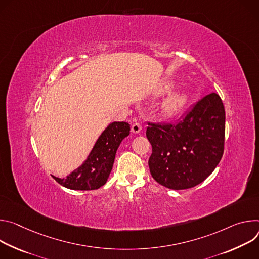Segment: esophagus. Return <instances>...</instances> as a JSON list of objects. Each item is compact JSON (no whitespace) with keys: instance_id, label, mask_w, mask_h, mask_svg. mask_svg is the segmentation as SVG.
I'll list each match as a JSON object with an SVG mask.
<instances>
[{"instance_id":"34e87169","label":"esophagus","mask_w":259,"mask_h":259,"mask_svg":"<svg viewBox=\"0 0 259 259\" xmlns=\"http://www.w3.org/2000/svg\"><path fill=\"white\" fill-rule=\"evenodd\" d=\"M142 131V126L139 122H135L133 125H132V132L134 134H139L140 132Z\"/></svg>"}]
</instances>
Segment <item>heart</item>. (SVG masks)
<instances>
[{
    "mask_svg": "<svg viewBox=\"0 0 259 259\" xmlns=\"http://www.w3.org/2000/svg\"><path fill=\"white\" fill-rule=\"evenodd\" d=\"M170 88H171L170 84H166L161 90V93L169 91ZM189 98H190V95L184 91H179V92L173 93L171 95H169L163 102L162 107H161L162 112L165 115H167V116H171V115L177 114L187 104Z\"/></svg>",
    "mask_w": 259,
    "mask_h": 259,
    "instance_id": "heart-1",
    "label": "heart"
}]
</instances>
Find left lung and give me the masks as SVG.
Returning a JSON list of instances; mask_svg holds the SVG:
<instances>
[{
    "mask_svg": "<svg viewBox=\"0 0 259 259\" xmlns=\"http://www.w3.org/2000/svg\"><path fill=\"white\" fill-rule=\"evenodd\" d=\"M148 125L150 173L166 188L182 190L198 185L213 173L222 157L225 111L215 93L197 102L178 123Z\"/></svg>",
    "mask_w": 259,
    "mask_h": 259,
    "instance_id": "left-lung-1",
    "label": "left lung"
}]
</instances>
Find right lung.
<instances>
[{
    "instance_id": "1",
    "label": "right lung",
    "mask_w": 259,
    "mask_h": 259,
    "mask_svg": "<svg viewBox=\"0 0 259 259\" xmlns=\"http://www.w3.org/2000/svg\"><path fill=\"white\" fill-rule=\"evenodd\" d=\"M127 122L110 123L96 141L83 163L66 178L53 177L62 186L73 190H94L103 186L112 170L116 151L124 138L130 135Z\"/></svg>"
}]
</instances>
